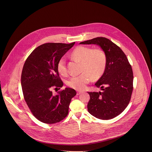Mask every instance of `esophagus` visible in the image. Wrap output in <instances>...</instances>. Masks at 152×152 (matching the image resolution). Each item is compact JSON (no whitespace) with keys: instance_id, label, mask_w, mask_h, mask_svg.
<instances>
[{"instance_id":"esophagus-1","label":"esophagus","mask_w":152,"mask_h":152,"mask_svg":"<svg viewBox=\"0 0 152 152\" xmlns=\"http://www.w3.org/2000/svg\"><path fill=\"white\" fill-rule=\"evenodd\" d=\"M81 93H83V91H77V95H78L81 94Z\"/></svg>"}]
</instances>
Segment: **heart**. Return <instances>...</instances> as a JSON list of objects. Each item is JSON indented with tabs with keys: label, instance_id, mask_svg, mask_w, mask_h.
Returning a JSON list of instances; mask_svg holds the SVG:
<instances>
[{
	"label": "heart",
	"instance_id": "b5f03b06",
	"mask_svg": "<svg viewBox=\"0 0 152 152\" xmlns=\"http://www.w3.org/2000/svg\"><path fill=\"white\" fill-rule=\"evenodd\" d=\"M71 57L81 62L82 74L73 76L68 80L67 84L70 88L82 90L91 80L100 78L106 69L107 56L103 50L99 48L92 49L90 47L80 46L74 49ZM57 69L62 76L67 74L66 60L61 58L57 64Z\"/></svg>",
	"mask_w": 152,
	"mask_h": 152
}]
</instances>
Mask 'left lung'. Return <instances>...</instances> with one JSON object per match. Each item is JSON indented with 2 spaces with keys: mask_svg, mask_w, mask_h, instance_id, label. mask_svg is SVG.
Segmentation results:
<instances>
[{
  "mask_svg": "<svg viewBox=\"0 0 152 152\" xmlns=\"http://www.w3.org/2000/svg\"><path fill=\"white\" fill-rule=\"evenodd\" d=\"M80 44L101 47L107 56L106 69L95 83L102 92H88V111L98 119L109 120L120 114L129 104L133 90V72L124 52L105 37H96Z\"/></svg>",
  "mask_w": 152,
  "mask_h": 152,
  "instance_id": "1",
  "label": "left lung"
}]
</instances>
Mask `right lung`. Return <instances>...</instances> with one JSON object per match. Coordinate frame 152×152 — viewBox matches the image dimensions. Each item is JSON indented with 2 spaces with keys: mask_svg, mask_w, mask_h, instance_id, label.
<instances>
[{
  "mask_svg": "<svg viewBox=\"0 0 152 152\" xmlns=\"http://www.w3.org/2000/svg\"><path fill=\"white\" fill-rule=\"evenodd\" d=\"M69 44L47 43L38 46L28 57L21 75L23 96L33 116L46 124L64 119L69 104L76 95L71 88H66L53 95L52 89L64 85L57 69L58 61L72 48Z\"/></svg>",
  "mask_w": 152,
  "mask_h": 152,
  "instance_id": "add662e5",
  "label": "right lung"
}]
</instances>
